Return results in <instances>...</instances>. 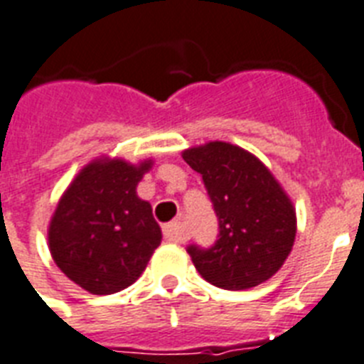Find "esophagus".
Wrapping results in <instances>:
<instances>
[{
    "label": "esophagus",
    "mask_w": 364,
    "mask_h": 364,
    "mask_svg": "<svg viewBox=\"0 0 364 364\" xmlns=\"http://www.w3.org/2000/svg\"><path fill=\"white\" fill-rule=\"evenodd\" d=\"M162 232H164V239L166 241H181L183 239V224L179 223V220H173V223L166 224L164 228H162Z\"/></svg>",
    "instance_id": "obj_1"
}]
</instances>
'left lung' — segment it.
I'll return each instance as SVG.
<instances>
[{
	"label": "left lung",
	"mask_w": 364,
	"mask_h": 364,
	"mask_svg": "<svg viewBox=\"0 0 364 364\" xmlns=\"http://www.w3.org/2000/svg\"><path fill=\"white\" fill-rule=\"evenodd\" d=\"M183 159L202 176L220 230L211 249H187L198 273L233 291L271 279L297 233L295 208L282 185L258 156L230 141L188 147Z\"/></svg>",
	"instance_id": "left-lung-1"
}]
</instances>
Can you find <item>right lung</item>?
<instances>
[{"label": "right lung", "mask_w": 364, "mask_h": 364, "mask_svg": "<svg viewBox=\"0 0 364 364\" xmlns=\"http://www.w3.org/2000/svg\"><path fill=\"white\" fill-rule=\"evenodd\" d=\"M151 159L100 156L70 181L50 218L48 249L75 284L110 295L138 280L161 245L151 203L136 194Z\"/></svg>", "instance_id": "add662e5"}]
</instances>
